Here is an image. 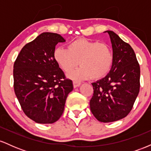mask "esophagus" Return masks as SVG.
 <instances>
[{
  "instance_id": "esophagus-1",
  "label": "esophagus",
  "mask_w": 151,
  "mask_h": 151,
  "mask_svg": "<svg viewBox=\"0 0 151 151\" xmlns=\"http://www.w3.org/2000/svg\"><path fill=\"white\" fill-rule=\"evenodd\" d=\"M73 85H74V88H77V87H78V86H79L81 85V82H79V81H74Z\"/></svg>"
}]
</instances>
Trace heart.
Returning a JSON list of instances; mask_svg holds the SVG:
<instances>
[{
    "instance_id": "1",
    "label": "heart",
    "mask_w": 151,
    "mask_h": 151,
    "mask_svg": "<svg viewBox=\"0 0 151 151\" xmlns=\"http://www.w3.org/2000/svg\"><path fill=\"white\" fill-rule=\"evenodd\" d=\"M54 59L65 72H70L80 64L79 68L69 74L71 79L79 81L104 77L111 70L114 55L108 45L80 38L70 42L68 49L57 47Z\"/></svg>"
}]
</instances>
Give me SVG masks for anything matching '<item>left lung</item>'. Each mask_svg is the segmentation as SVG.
<instances>
[{
  "label": "left lung",
  "mask_w": 151,
  "mask_h": 151,
  "mask_svg": "<svg viewBox=\"0 0 151 151\" xmlns=\"http://www.w3.org/2000/svg\"><path fill=\"white\" fill-rule=\"evenodd\" d=\"M114 55L112 68L105 77L93 82L91 113L98 121L114 122L126 117L140 89V66L133 48L119 36L106 30Z\"/></svg>",
  "instance_id": "left-lung-1"
}]
</instances>
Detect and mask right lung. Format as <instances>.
Wrapping results in <instances>:
<instances>
[{
	"label": "right lung",
	"instance_id": "add662e5",
	"mask_svg": "<svg viewBox=\"0 0 151 151\" xmlns=\"http://www.w3.org/2000/svg\"><path fill=\"white\" fill-rule=\"evenodd\" d=\"M60 35L42 32L22 47L13 66L14 90L27 117L38 124H53L61 117L73 84L66 79L54 59Z\"/></svg>",
	"mask_w": 151,
	"mask_h": 151
}]
</instances>
